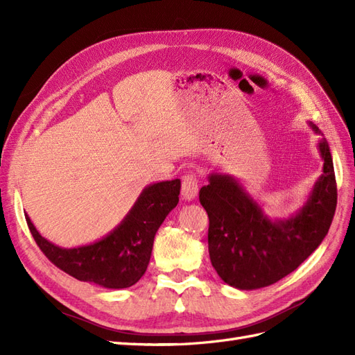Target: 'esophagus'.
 Instances as JSON below:
<instances>
[{
	"mask_svg": "<svg viewBox=\"0 0 355 355\" xmlns=\"http://www.w3.org/2000/svg\"><path fill=\"white\" fill-rule=\"evenodd\" d=\"M198 194V180L194 173H188L182 178V197L184 200H194Z\"/></svg>",
	"mask_w": 355,
	"mask_h": 355,
	"instance_id": "obj_1",
	"label": "esophagus"
}]
</instances>
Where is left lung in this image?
Listing matches in <instances>:
<instances>
[{
	"label": "left lung",
	"instance_id": "1",
	"mask_svg": "<svg viewBox=\"0 0 355 355\" xmlns=\"http://www.w3.org/2000/svg\"><path fill=\"white\" fill-rule=\"evenodd\" d=\"M314 133L320 128L309 123ZM323 175L296 214L270 219L240 182L209 175L200 202L209 214V254L222 280L240 290L271 286L293 272L324 240L336 210L338 191L330 148L318 141Z\"/></svg>",
	"mask_w": 355,
	"mask_h": 355
}]
</instances>
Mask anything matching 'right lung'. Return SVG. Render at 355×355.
I'll list each match as a JSON object with an SVG mask.
<instances>
[{
  "mask_svg": "<svg viewBox=\"0 0 355 355\" xmlns=\"http://www.w3.org/2000/svg\"><path fill=\"white\" fill-rule=\"evenodd\" d=\"M180 179L148 185L116 228L99 241L65 249L50 243L25 214L29 231L49 261L62 271L106 288L136 284L151 259L154 237L179 202Z\"/></svg>",
  "mask_w": 355,
  "mask_h": 355,
  "instance_id": "obj_1",
  "label": "right lung"
}]
</instances>
